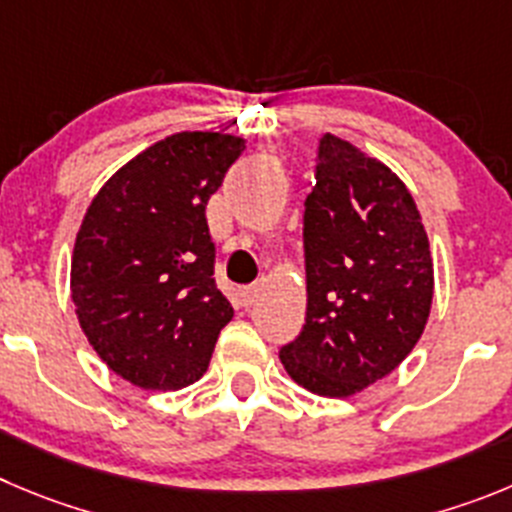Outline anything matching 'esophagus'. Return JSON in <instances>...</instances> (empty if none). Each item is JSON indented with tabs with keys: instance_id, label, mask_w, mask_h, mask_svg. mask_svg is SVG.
<instances>
[{
	"instance_id": "esophagus-1",
	"label": "esophagus",
	"mask_w": 512,
	"mask_h": 512,
	"mask_svg": "<svg viewBox=\"0 0 512 512\" xmlns=\"http://www.w3.org/2000/svg\"><path fill=\"white\" fill-rule=\"evenodd\" d=\"M257 293H260V290H257V285H250V288H242L240 290V303L245 305V308H250V305L257 300Z\"/></svg>"
}]
</instances>
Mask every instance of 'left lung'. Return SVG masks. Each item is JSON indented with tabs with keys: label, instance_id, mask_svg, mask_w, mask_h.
Listing matches in <instances>:
<instances>
[{
	"label": "left lung",
	"instance_id": "left-lung-1",
	"mask_svg": "<svg viewBox=\"0 0 512 512\" xmlns=\"http://www.w3.org/2000/svg\"><path fill=\"white\" fill-rule=\"evenodd\" d=\"M303 247L305 326L280 361L303 389L341 399L389 376L422 338L434 295L429 240L404 181L326 133Z\"/></svg>",
	"mask_w": 512,
	"mask_h": 512
}]
</instances>
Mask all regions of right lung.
Returning <instances> with one entry per match:
<instances>
[{"label": "right lung", "mask_w": 512, "mask_h": 512, "mask_svg": "<svg viewBox=\"0 0 512 512\" xmlns=\"http://www.w3.org/2000/svg\"><path fill=\"white\" fill-rule=\"evenodd\" d=\"M245 138L166 136L105 181L85 212L70 293L88 343L133 386L176 391L202 379L232 305L214 283L207 202Z\"/></svg>", "instance_id": "1"}]
</instances>
